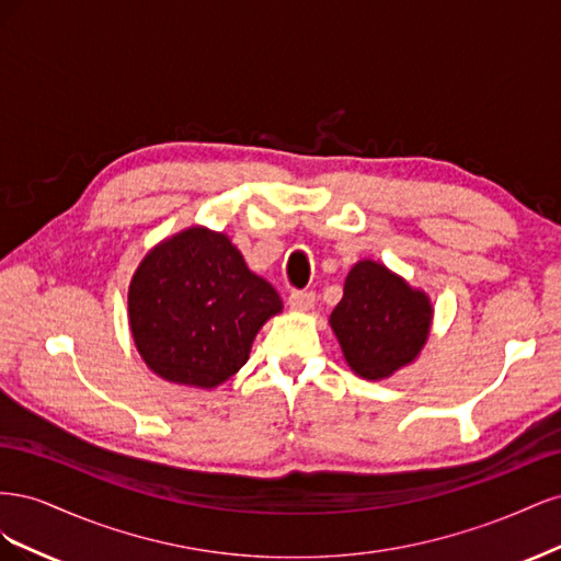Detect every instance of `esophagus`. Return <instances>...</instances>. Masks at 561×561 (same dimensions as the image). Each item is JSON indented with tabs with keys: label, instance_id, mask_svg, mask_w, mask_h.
Here are the masks:
<instances>
[{
	"label": "esophagus",
	"instance_id": "34e87169",
	"mask_svg": "<svg viewBox=\"0 0 561 561\" xmlns=\"http://www.w3.org/2000/svg\"><path fill=\"white\" fill-rule=\"evenodd\" d=\"M287 301H290V309L295 311H311L316 295L311 290H295Z\"/></svg>",
	"mask_w": 561,
	"mask_h": 561
}]
</instances>
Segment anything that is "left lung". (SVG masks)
<instances>
[{"mask_svg":"<svg viewBox=\"0 0 561 561\" xmlns=\"http://www.w3.org/2000/svg\"><path fill=\"white\" fill-rule=\"evenodd\" d=\"M431 316L426 295L383 264L365 260L351 268L330 325L355 375L383 379L416 358L428 339Z\"/></svg>","mask_w":561,"mask_h":561,"instance_id":"1","label":"left lung"}]
</instances>
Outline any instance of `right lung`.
<instances>
[{
  "label": "right lung",
  "instance_id": "1",
  "mask_svg": "<svg viewBox=\"0 0 561 561\" xmlns=\"http://www.w3.org/2000/svg\"><path fill=\"white\" fill-rule=\"evenodd\" d=\"M283 309L225 233L192 227L151 250L128 290L130 332L149 369L215 388L239 371L254 334Z\"/></svg>",
  "mask_w": 561,
  "mask_h": 561
}]
</instances>
